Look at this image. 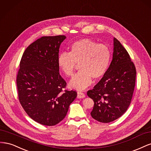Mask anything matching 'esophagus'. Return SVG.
Returning <instances> with one entry per match:
<instances>
[{
    "label": "esophagus",
    "mask_w": 151,
    "mask_h": 151,
    "mask_svg": "<svg viewBox=\"0 0 151 151\" xmlns=\"http://www.w3.org/2000/svg\"><path fill=\"white\" fill-rule=\"evenodd\" d=\"M77 98H78V99L84 98H85V94H84V93H82V92H80V91H79V92H77Z\"/></svg>",
    "instance_id": "obj_1"
}]
</instances>
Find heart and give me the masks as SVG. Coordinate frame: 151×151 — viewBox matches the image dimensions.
<instances>
[{
    "instance_id": "b5f03b06",
    "label": "heart",
    "mask_w": 151,
    "mask_h": 151,
    "mask_svg": "<svg viewBox=\"0 0 151 151\" xmlns=\"http://www.w3.org/2000/svg\"><path fill=\"white\" fill-rule=\"evenodd\" d=\"M111 57V50L107 45L85 38L73 43L69 53L59 54L58 65L63 74L70 77L76 63H79L80 71L72 77L69 86L72 88L83 90L91 85L92 78L98 80L106 74Z\"/></svg>"
}]
</instances>
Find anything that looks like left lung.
<instances>
[{"label": "left lung", "mask_w": 151, "mask_h": 151, "mask_svg": "<svg viewBox=\"0 0 151 151\" xmlns=\"http://www.w3.org/2000/svg\"><path fill=\"white\" fill-rule=\"evenodd\" d=\"M135 79L134 63L126 49L114 38L113 58L108 69L87 93L94 101L91 116L99 122L109 123L122 116L130 104Z\"/></svg>", "instance_id": "obj_1"}]
</instances>
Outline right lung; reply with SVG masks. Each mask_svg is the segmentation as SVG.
Returning <instances> with one entry per match:
<instances>
[{"label": "right lung", "instance_id": "1", "mask_svg": "<svg viewBox=\"0 0 151 151\" xmlns=\"http://www.w3.org/2000/svg\"><path fill=\"white\" fill-rule=\"evenodd\" d=\"M64 35L43 36L27 47L22 55L16 83L21 106L35 122L55 125L67 115L77 97L63 89L66 82L59 74V48Z\"/></svg>", "mask_w": 151, "mask_h": 151}]
</instances>
